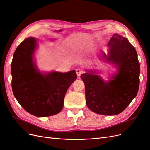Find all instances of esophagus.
<instances>
[{"mask_svg":"<svg viewBox=\"0 0 150 150\" xmlns=\"http://www.w3.org/2000/svg\"><path fill=\"white\" fill-rule=\"evenodd\" d=\"M76 75H78V76H80L82 73H83V71L81 69H80V68H78V69H76Z\"/></svg>","mask_w":150,"mask_h":150,"instance_id":"obj_1","label":"esophagus"}]
</instances>
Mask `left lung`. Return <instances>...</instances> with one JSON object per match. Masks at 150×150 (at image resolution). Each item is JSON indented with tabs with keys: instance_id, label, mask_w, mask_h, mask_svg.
I'll list each match as a JSON object with an SVG mask.
<instances>
[{
	"instance_id": "8db88e82",
	"label": "left lung",
	"mask_w": 150,
	"mask_h": 150,
	"mask_svg": "<svg viewBox=\"0 0 150 150\" xmlns=\"http://www.w3.org/2000/svg\"><path fill=\"white\" fill-rule=\"evenodd\" d=\"M108 55L102 57L118 67L112 80L104 81L94 72L80 77L85 85L86 105L93 112L115 115L125 110L137 96L139 85L140 66L137 53L127 38L113 34L108 43Z\"/></svg>"
}]
</instances>
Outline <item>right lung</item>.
<instances>
[{"mask_svg": "<svg viewBox=\"0 0 150 150\" xmlns=\"http://www.w3.org/2000/svg\"><path fill=\"white\" fill-rule=\"evenodd\" d=\"M37 46L34 38H25L16 49L11 64L14 96L28 113L46 117L61 112L67 90L76 79L75 70L42 74L33 60Z\"/></svg>", "mask_w": 150, "mask_h": 150, "instance_id": "1", "label": "right lung"}]
</instances>
